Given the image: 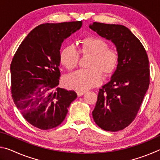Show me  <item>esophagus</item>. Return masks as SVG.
<instances>
[{
  "label": "esophagus",
  "instance_id": "34e87169",
  "mask_svg": "<svg viewBox=\"0 0 160 160\" xmlns=\"http://www.w3.org/2000/svg\"><path fill=\"white\" fill-rule=\"evenodd\" d=\"M86 92H77V94H78V97H80V96H82V95H83V94H85Z\"/></svg>",
  "mask_w": 160,
  "mask_h": 160
}]
</instances>
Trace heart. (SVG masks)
Wrapping results in <instances>:
<instances>
[{
  "mask_svg": "<svg viewBox=\"0 0 160 160\" xmlns=\"http://www.w3.org/2000/svg\"><path fill=\"white\" fill-rule=\"evenodd\" d=\"M82 53L91 54L93 58L90 67L91 69H81L66 75L63 85L68 89L85 91L99 85L103 82V75H112L117 68L119 55L117 51L109 48V44L99 37H89L82 40ZM80 53L74 44L66 46L61 50V63L68 70L76 68L79 63Z\"/></svg>",
  "mask_w": 160,
  "mask_h": 160,
  "instance_id": "heart-1",
  "label": "heart"
}]
</instances>
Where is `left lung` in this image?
Instances as JSON below:
<instances>
[{"instance_id": "1", "label": "left lung", "mask_w": 160, "mask_h": 160, "mask_svg": "<svg viewBox=\"0 0 160 160\" xmlns=\"http://www.w3.org/2000/svg\"><path fill=\"white\" fill-rule=\"evenodd\" d=\"M89 28L112 42L119 55L118 66L109 82L99 89L92 112L97 126L116 132L134 120L148 90V57L141 42L126 27L93 22Z\"/></svg>"}]
</instances>
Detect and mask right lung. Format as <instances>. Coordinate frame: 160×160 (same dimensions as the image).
Wrapping results in <instances>:
<instances>
[{
	"instance_id": "1",
	"label": "right lung",
	"mask_w": 160,
	"mask_h": 160,
	"mask_svg": "<svg viewBox=\"0 0 160 160\" xmlns=\"http://www.w3.org/2000/svg\"><path fill=\"white\" fill-rule=\"evenodd\" d=\"M82 21L40 25L21 43L10 64L12 97L25 120L42 130L63 122L74 91L59 88L60 49Z\"/></svg>"
}]
</instances>
